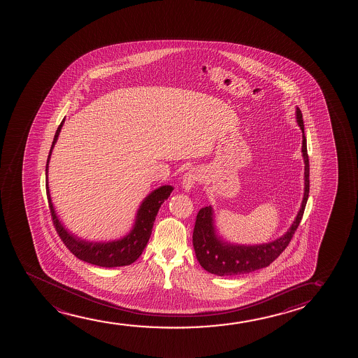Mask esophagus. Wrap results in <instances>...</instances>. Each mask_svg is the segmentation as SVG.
<instances>
[{"instance_id":"esophagus-1","label":"esophagus","mask_w":358,"mask_h":358,"mask_svg":"<svg viewBox=\"0 0 358 358\" xmlns=\"http://www.w3.org/2000/svg\"><path fill=\"white\" fill-rule=\"evenodd\" d=\"M199 171L196 169H192L189 171H187L183 177H182L181 186L182 189L185 192L191 191L192 188L194 187L196 182L199 181Z\"/></svg>"}]
</instances>
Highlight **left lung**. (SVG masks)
<instances>
[{
	"label": "left lung",
	"mask_w": 358,
	"mask_h": 358,
	"mask_svg": "<svg viewBox=\"0 0 358 358\" xmlns=\"http://www.w3.org/2000/svg\"><path fill=\"white\" fill-rule=\"evenodd\" d=\"M296 121L302 131V157L304 162V192L297 215L289 230L279 238L259 245H238L226 241L217 231L213 206H206L196 215L193 231V247L199 264L211 274L217 276L247 274L255 270L266 268L271 264L282 250L289 245V241L297 230L303 216L304 208L309 194V160L307 152V139L304 136L302 113L296 108Z\"/></svg>",
	"instance_id": "8db88e82"
}]
</instances>
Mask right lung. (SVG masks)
Listing matches in <instances>:
<instances>
[{
  "instance_id": "add662e5",
  "label": "right lung",
  "mask_w": 358,
  "mask_h": 358,
  "mask_svg": "<svg viewBox=\"0 0 358 358\" xmlns=\"http://www.w3.org/2000/svg\"><path fill=\"white\" fill-rule=\"evenodd\" d=\"M64 123V118L55 133L54 142L50 149L48 162H46V173H45L50 213H51L56 231L59 232V237L64 241V245H67V248L78 259L90 264L103 266V268H116V266L132 264L141 257L143 250L145 248L148 241L152 235V225L157 217V211L160 209L162 203L171 194L173 187L165 185L149 193L138 208L132 229L127 235L123 236L121 238L113 241H88L74 235L69 229H66L64 222L59 220V215L55 210L54 203L51 201L49 188L50 157L54 150L55 144L59 139V132L62 129Z\"/></svg>"
}]
</instances>
